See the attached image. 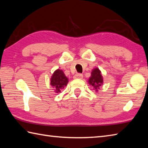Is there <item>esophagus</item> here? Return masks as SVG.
Here are the masks:
<instances>
[{
    "mask_svg": "<svg viewBox=\"0 0 148 148\" xmlns=\"http://www.w3.org/2000/svg\"><path fill=\"white\" fill-rule=\"evenodd\" d=\"M83 74H75L74 75V79H83Z\"/></svg>",
    "mask_w": 148,
    "mask_h": 148,
    "instance_id": "esophagus-1",
    "label": "esophagus"
}]
</instances>
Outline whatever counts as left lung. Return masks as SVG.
Wrapping results in <instances>:
<instances>
[{"label": "left lung", "mask_w": 148, "mask_h": 148, "mask_svg": "<svg viewBox=\"0 0 148 148\" xmlns=\"http://www.w3.org/2000/svg\"><path fill=\"white\" fill-rule=\"evenodd\" d=\"M103 81L101 71L99 70V68L93 69L91 72V76L88 82L94 88V90L97 92L100 87L103 84Z\"/></svg>", "instance_id": "8db88e82"}]
</instances>
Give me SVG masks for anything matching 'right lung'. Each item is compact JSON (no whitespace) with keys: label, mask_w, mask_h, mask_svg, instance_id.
<instances>
[{"label":"right lung","mask_w":148,"mask_h":148,"mask_svg":"<svg viewBox=\"0 0 148 148\" xmlns=\"http://www.w3.org/2000/svg\"><path fill=\"white\" fill-rule=\"evenodd\" d=\"M68 79L62 70L57 69L53 72L50 79V84L54 88L55 92L58 93H60L61 90L67 85Z\"/></svg>","instance_id":"obj_1"}]
</instances>
